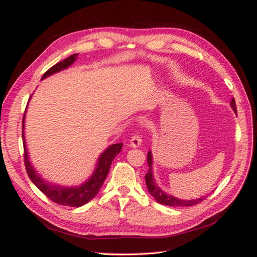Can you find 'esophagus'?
<instances>
[{"instance_id": "obj_1", "label": "esophagus", "mask_w": 257, "mask_h": 257, "mask_svg": "<svg viewBox=\"0 0 257 257\" xmlns=\"http://www.w3.org/2000/svg\"><path fill=\"white\" fill-rule=\"evenodd\" d=\"M142 137L139 136V135H134L133 137L131 138V146L133 147V148H137V147H139L142 145Z\"/></svg>"}]
</instances>
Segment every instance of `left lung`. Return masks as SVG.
<instances>
[{
  "label": "left lung",
  "instance_id": "1",
  "mask_svg": "<svg viewBox=\"0 0 257 257\" xmlns=\"http://www.w3.org/2000/svg\"><path fill=\"white\" fill-rule=\"evenodd\" d=\"M230 106L237 113V107H236V102L235 98H231L230 102ZM147 161H148V165H149V170H148L147 175L145 176L146 179V184L149 193L151 195L155 198V200L158 201L159 204L162 205H166L169 207H189V206H194L196 204H199L200 201H203L206 197H200V198H196V199H190V200H184V199H179L173 195H168L167 193H165L162 189H160L159 186L157 185L154 181L153 178V172H152V153L151 151L148 152V157H147Z\"/></svg>",
  "mask_w": 257,
  "mask_h": 257
}]
</instances>
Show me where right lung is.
I'll list each match as a JSON object with an SVG mask.
<instances>
[{"mask_svg": "<svg viewBox=\"0 0 257 257\" xmlns=\"http://www.w3.org/2000/svg\"><path fill=\"white\" fill-rule=\"evenodd\" d=\"M78 54L75 53L72 54L71 57L66 58L65 60L59 62L56 65L50 67L47 72H46L42 79H45L52 74H56L62 69H65L71 66L77 59ZM32 97V95H31ZM30 97V98H31ZM27 111V109H26ZM26 111L23 114L22 119V139H23V149H25V165L29 178L32 181L40 191H42L46 196H47L53 203L62 205V206H69V207H80L84 204L89 203V201L95 197L98 193L99 189L105 181V179L109 173V168L113 159L121 152L123 144H114L107 148V149L99 155L97 160V164L95 167L94 173L88 179L87 181L82 183L79 186H61L54 183H50L49 181H45L44 179L35 172L34 167L32 166L30 162V158L27 150L26 139H25V119H26Z\"/></svg>", "mask_w": 257, "mask_h": 257, "instance_id": "right-lung-1", "label": "right lung"}]
</instances>
